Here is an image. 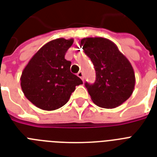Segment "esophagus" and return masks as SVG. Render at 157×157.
Instances as JSON below:
<instances>
[{
	"instance_id": "esophagus-1",
	"label": "esophagus",
	"mask_w": 157,
	"mask_h": 157,
	"mask_svg": "<svg viewBox=\"0 0 157 157\" xmlns=\"http://www.w3.org/2000/svg\"><path fill=\"white\" fill-rule=\"evenodd\" d=\"M77 76H78L82 81H84V74L82 71H79L78 73H77Z\"/></svg>"
}]
</instances>
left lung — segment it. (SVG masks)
I'll return each instance as SVG.
<instances>
[{
  "instance_id": "obj_1",
  "label": "left lung",
  "mask_w": 157,
  "mask_h": 157,
  "mask_svg": "<svg viewBox=\"0 0 157 157\" xmlns=\"http://www.w3.org/2000/svg\"><path fill=\"white\" fill-rule=\"evenodd\" d=\"M81 44L96 71L95 82L85 84L92 101L108 109L121 105L131 96L135 86L131 63L108 39L86 37Z\"/></svg>"
}]
</instances>
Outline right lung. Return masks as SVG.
Listing matches in <instances>:
<instances>
[{"label":"right lung","mask_w":157,"mask_h":157,"mask_svg":"<svg viewBox=\"0 0 157 157\" xmlns=\"http://www.w3.org/2000/svg\"><path fill=\"white\" fill-rule=\"evenodd\" d=\"M73 41L58 38L46 43L23 69L21 88L36 107L46 111L60 108L67 103L76 86L83 84L71 73V63L64 58Z\"/></svg>","instance_id":"obj_1"}]
</instances>
